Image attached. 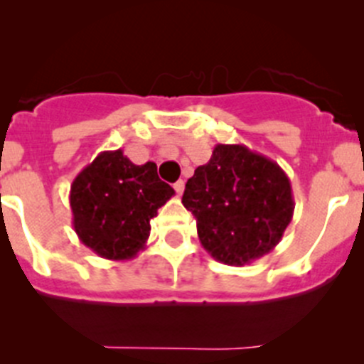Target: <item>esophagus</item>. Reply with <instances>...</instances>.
Masks as SVG:
<instances>
[{"label":"esophagus","instance_id":"obj_1","mask_svg":"<svg viewBox=\"0 0 364 364\" xmlns=\"http://www.w3.org/2000/svg\"><path fill=\"white\" fill-rule=\"evenodd\" d=\"M174 190H176V193H178V196H181L183 190H185V181H183V179L176 181L174 183Z\"/></svg>","mask_w":364,"mask_h":364}]
</instances>
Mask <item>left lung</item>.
Here are the masks:
<instances>
[{
	"label": "left lung",
	"mask_w": 364,
	"mask_h": 364,
	"mask_svg": "<svg viewBox=\"0 0 364 364\" xmlns=\"http://www.w3.org/2000/svg\"><path fill=\"white\" fill-rule=\"evenodd\" d=\"M181 203L196 216L204 250L227 266L269 253L294 215L284 168L243 144H216L186 181Z\"/></svg>",
	"instance_id": "left-lung-1"
}]
</instances>
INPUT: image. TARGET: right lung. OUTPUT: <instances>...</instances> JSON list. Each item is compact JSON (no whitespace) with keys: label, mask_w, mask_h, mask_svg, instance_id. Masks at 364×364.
Masks as SVG:
<instances>
[{"label":"right lung","mask_w":364,"mask_h":364,"mask_svg":"<svg viewBox=\"0 0 364 364\" xmlns=\"http://www.w3.org/2000/svg\"><path fill=\"white\" fill-rule=\"evenodd\" d=\"M172 196L156 164L135 165L121 149L102 151L70 186L73 229L97 255L130 260L144 250L149 222Z\"/></svg>","instance_id":"right-lung-1"}]
</instances>
